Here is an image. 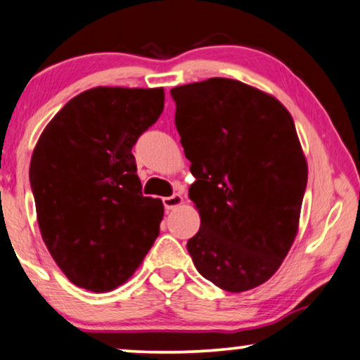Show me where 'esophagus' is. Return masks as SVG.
I'll return each instance as SVG.
<instances>
[{"label":"esophagus","instance_id":"esophagus-1","mask_svg":"<svg viewBox=\"0 0 360 360\" xmlns=\"http://www.w3.org/2000/svg\"><path fill=\"white\" fill-rule=\"evenodd\" d=\"M183 195L181 194H172V195H169V198H165L162 199V204H165V207L167 209V210H171V209H174V207H177V205H181L183 204Z\"/></svg>","mask_w":360,"mask_h":360}]
</instances>
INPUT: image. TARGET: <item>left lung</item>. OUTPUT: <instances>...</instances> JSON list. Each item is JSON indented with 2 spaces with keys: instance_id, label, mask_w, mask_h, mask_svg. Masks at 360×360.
<instances>
[{
  "instance_id": "obj_1",
  "label": "left lung",
  "mask_w": 360,
  "mask_h": 360,
  "mask_svg": "<svg viewBox=\"0 0 360 360\" xmlns=\"http://www.w3.org/2000/svg\"><path fill=\"white\" fill-rule=\"evenodd\" d=\"M171 97L200 215L189 255L219 288H255L298 232L308 165L293 118L271 95L222 77L174 87Z\"/></svg>"
}]
</instances>
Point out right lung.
Listing matches in <instances>:
<instances>
[{"label": "right lung", "mask_w": 360, "mask_h": 360, "mask_svg": "<svg viewBox=\"0 0 360 360\" xmlns=\"http://www.w3.org/2000/svg\"><path fill=\"white\" fill-rule=\"evenodd\" d=\"M165 108L162 89L95 87L44 128L30 181L42 240L72 283L95 293L130 278L165 214L145 198L133 146Z\"/></svg>", "instance_id": "obj_1"}]
</instances>
